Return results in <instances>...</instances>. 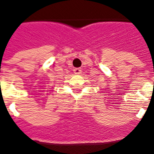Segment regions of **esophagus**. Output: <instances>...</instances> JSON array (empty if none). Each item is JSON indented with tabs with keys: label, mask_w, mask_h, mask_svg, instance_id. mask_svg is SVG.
Here are the masks:
<instances>
[{
	"label": "esophagus",
	"mask_w": 154,
	"mask_h": 154,
	"mask_svg": "<svg viewBox=\"0 0 154 154\" xmlns=\"http://www.w3.org/2000/svg\"><path fill=\"white\" fill-rule=\"evenodd\" d=\"M73 72L75 74H81V72H82V69L79 68V67H77V68H74Z\"/></svg>",
	"instance_id": "1"
}]
</instances>
